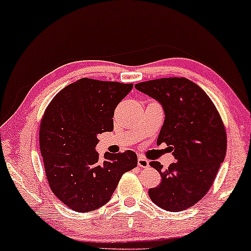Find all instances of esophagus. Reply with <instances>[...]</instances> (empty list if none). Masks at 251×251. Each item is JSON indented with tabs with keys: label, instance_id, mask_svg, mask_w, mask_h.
<instances>
[{
	"label": "esophagus",
	"instance_id": "1",
	"mask_svg": "<svg viewBox=\"0 0 251 251\" xmlns=\"http://www.w3.org/2000/svg\"><path fill=\"white\" fill-rule=\"evenodd\" d=\"M149 166H150L149 160L145 159V157H143V156H139L138 157V167H140V168H147Z\"/></svg>",
	"mask_w": 251,
	"mask_h": 251
}]
</instances>
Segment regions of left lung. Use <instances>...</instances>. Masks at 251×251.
I'll use <instances>...</instances> for the list:
<instances>
[{
    "mask_svg": "<svg viewBox=\"0 0 251 251\" xmlns=\"http://www.w3.org/2000/svg\"><path fill=\"white\" fill-rule=\"evenodd\" d=\"M135 88L162 106L157 145L166 143L176 160L166 170L157 161L150 163L161 175L159 186L150 188L151 200L164 210H185L207 194L225 159L224 125L211 99L188 78H157Z\"/></svg>",
    "mask_w": 251,
    "mask_h": 251,
    "instance_id": "left-lung-1",
    "label": "left lung"
}]
</instances>
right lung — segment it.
<instances>
[{
	"label": "right lung",
	"instance_id": "add662e5",
	"mask_svg": "<svg viewBox=\"0 0 251 251\" xmlns=\"http://www.w3.org/2000/svg\"><path fill=\"white\" fill-rule=\"evenodd\" d=\"M132 83L81 78L56 95L40 126V150L53 194L77 212L100 208L111 200L121 176L137 167L133 151L100 160L98 135L113 131L116 106Z\"/></svg>",
	"mask_w": 251,
	"mask_h": 251
}]
</instances>
